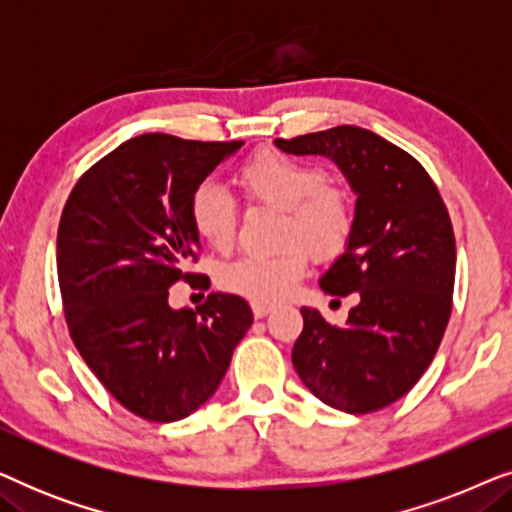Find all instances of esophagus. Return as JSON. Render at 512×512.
Segmentation results:
<instances>
[{
  "label": "esophagus",
  "mask_w": 512,
  "mask_h": 512,
  "mask_svg": "<svg viewBox=\"0 0 512 512\" xmlns=\"http://www.w3.org/2000/svg\"><path fill=\"white\" fill-rule=\"evenodd\" d=\"M251 312H254L256 319H263L268 317V314L272 312V305H265V303H251Z\"/></svg>",
  "instance_id": "1"
}]
</instances>
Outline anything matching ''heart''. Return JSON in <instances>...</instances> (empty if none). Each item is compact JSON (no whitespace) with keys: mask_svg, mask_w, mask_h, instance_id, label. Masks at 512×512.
Segmentation results:
<instances>
[{"mask_svg":"<svg viewBox=\"0 0 512 512\" xmlns=\"http://www.w3.org/2000/svg\"><path fill=\"white\" fill-rule=\"evenodd\" d=\"M237 186L254 205L284 209L282 242L275 256H242L223 265L219 284L254 303H279L296 289L310 261L342 254L354 233V205L345 188L328 184L321 167L263 151L237 172ZM191 223L202 240L216 251L233 247L237 209L230 195L214 181H205L191 195Z\"/></svg>","mask_w":512,"mask_h":512,"instance_id":"heart-1","label":"heart"}]
</instances>
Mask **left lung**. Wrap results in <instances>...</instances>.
I'll return each mask as SVG.
<instances>
[{"label":"left lung","mask_w":512,"mask_h":512,"mask_svg":"<svg viewBox=\"0 0 512 512\" xmlns=\"http://www.w3.org/2000/svg\"><path fill=\"white\" fill-rule=\"evenodd\" d=\"M275 144L331 158L356 193L354 233L319 284L331 296L359 293V305L345 326L303 307L293 368L335 410L387 408L424 375L450 321L457 247L445 202L410 153L356 125Z\"/></svg>","instance_id":"1"}]
</instances>
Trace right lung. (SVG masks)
I'll use <instances>...</instances> for the list:
<instances>
[{
  "label": "right lung",
  "instance_id": "obj_1",
  "mask_svg": "<svg viewBox=\"0 0 512 512\" xmlns=\"http://www.w3.org/2000/svg\"><path fill=\"white\" fill-rule=\"evenodd\" d=\"M244 142L132 137L90 167L58 228V282L83 361L123 408L177 422L207 403L254 314L233 293L172 310L170 286L191 282L200 235L191 195Z\"/></svg>",
  "mask_w": 512,
  "mask_h": 512
}]
</instances>
